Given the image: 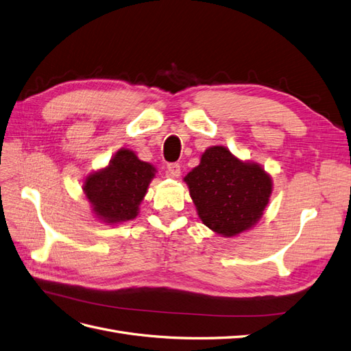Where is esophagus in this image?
Listing matches in <instances>:
<instances>
[{
    "instance_id": "esophagus-1",
    "label": "esophagus",
    "mask_w": 351,
    "mask_h": 351,
    "mask_svg": "<svg viewBox=\"0 0 351 351\" xmlns=\"http://www.w3.org/2000/svg\"><path fill=\"white\" fill-rule=\"evenodd\" d=\"M167 174L171 178H177L180 174H182V168H180V164L171 162L167 165Z\"/></svg>"
}]
</instances>
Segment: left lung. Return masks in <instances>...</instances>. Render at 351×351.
I'll return each mask as SVG.
<instances>
[{
  "mask_svg": "<svg viewBox=\"0 0 351 351\" xmlns=\"http://www.w3.org/2000/svg\"><path fill=\"white\" fill-rule=\"evenodd\" d=\"M184 182L202 222L227 237L250 228L272 192L271 178L259 165L239 161L222 146L206 149Z\"/></svg>",
  "mask_w": 351,
  "mask_h": 351,
  "instance_id": "left-lung-1",
  "label": "left lung"
}]
</instances>
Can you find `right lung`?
Masks as SVG:
<instances>
[{
	"instance_id": "1",
	"label": "right lung",
	"mask_w": 351,
	"mask_h": 351,
	"mask_svg": "<svg viewBox=\"0 0 351 351\" xmlns=\"http://www.w3.org/2000/svg\"><path fill=\"white\" fill-rule=\"evenodd\" d=\"M155 168L121 149L110 165L89 176L83 190L92 204L95 214L107 222H121L136 218Z\"/></svg>"
}]
</instances>
